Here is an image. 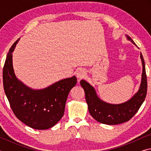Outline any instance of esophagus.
I'll return each instance as SVG.
<instances>
[{
	"label": "esophagus",
	"instance_id": "esophagus-1",
	"mask_svg": "<svg viewBox=\"0 0 151 151\" xmlns=\"http://www.w3.org/2000/svg\"><path fill=\"white\" fill-rule=\"evenodd\" d=\"M76 77L78 79V80H81V79L83 78L86 75V71L85 69H83V68H81V69H78L76 73Z\"/></svg>",
	"mask_w": 151,
	"mask_h": 151
}]
</instances>
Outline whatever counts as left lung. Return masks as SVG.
<instances>
[{
  "label": "left lung",
  "instance_id": "left-lung-1",
  "mask_svg": "<svg viewBox=\"0 0 151 151\" xmlns=\"http://www.w3.org/2000/svg\"><path fill=\"white\" fill-rule=\"evenodd\" d=\"M125 36L128 40L137 47L129 35H125ZM140 57L142 62V72L139 88L129 100L124 103L120 104L106 103L99 98L96 90L90 83L83 79L81 81V85L85 91L89 113L96 121L109 125L121 124L129 121L137 113L145 101L147 91L145 64L141 52Z\"/></svg>",
  "mask_w": 151,
  "mask_h": 151
}]
</instances>
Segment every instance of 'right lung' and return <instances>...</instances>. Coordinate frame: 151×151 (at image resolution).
<instances>
[{
	"label": "right lung",
	"instance_id": "1",
	"mask_svg": "<svg viewBox=\"0 0 151 151\" xmlns=\"http://www.w3.org/2000/svg\"><path fill=\"white\" fill-rule=\"evenodd\" d=\"M20 39L10 48L3 68V86L11 109L18 119L28 127L46 130L62 118L68 93L76 84V77L62 79L44 88L35 89L17 77L12 52Z\"/></svg>",
	"mask_w": 151,
	"mask_h": 151
}]
</instances>
